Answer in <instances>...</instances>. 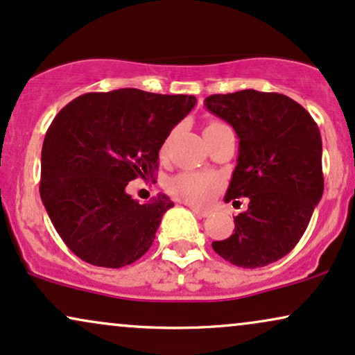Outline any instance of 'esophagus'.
<instances>
[{"label":"esophagus","mask_w":355,"mask_h":355,"mask_svg":"<svg viewBox=\"0 0 355 355\" xmlns=\"http://www.w3.org/2000/svg\"><path fill=\"white\" fill-rule=\"evenodd\" d=\"M191 211H193L196 216H200V218H205V216L210 215V211L208 210H200V208H196V207H191Z\"/></svg>","instance_id":"34e87169"}]
</instances>
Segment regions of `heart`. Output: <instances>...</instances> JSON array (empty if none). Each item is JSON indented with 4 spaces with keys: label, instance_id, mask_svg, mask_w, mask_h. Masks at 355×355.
Listing matches in <instances>:
<instances>
[{
    "label": "heart",
    "instance_id": "b5f03b06",
    "mask_svg": "<svg viewBox=\"0 0 355 355\" xmlns=\"http://www.w3.org/2000/svg\"><path fill=\"white\" fill-rule=\"evenodd\" d=\"M223 127H226L225 123L211 122L205 127L203 134H211V132L223 129ZM220 187V180L216 177H213V175L183 172L178 173L177 177H173L168 182V185H166V189H168L170 195L175 196V198L182 200L185 203L196 205V207H202V205H207L216 195Z\"/></svg>",
    "mask_w": 355,
    "mask_h": 355
}]
</instances>
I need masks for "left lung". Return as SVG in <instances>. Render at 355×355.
<instances>
[{
  "instance_id": "left-lung-1",
  "label": "left lung",
  "mask_w": 355,
  "mask_h": 355,
  "mask_svg": "<svg viewBox=\"0 0 355 355\" xmlns=\"http://www.w3.org/2000/svg\"><path fill=\"white\" fill-rule=\"evenodd\" d=\"M205 107L240 139L225 202L250 200L248 210L234 216L232 236L211 246L234 266H268L297 245L322 198L318 123L291 97L253 89L215 94L205 99Z\"/></svg>"
}]
</instances>
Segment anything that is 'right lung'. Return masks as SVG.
Instances as JSON below:
<instances>
[{
	"instance_id": "1",
	"label": "right lung",
	"mask_w": 355,
	"mask_h": 355,
	"mask_svg": "<svg viewBox=\"0 0 355 355\" xmlns=\"http://www.w3.org/2000/svg\"><path fill=\"white\" fill-rule=\"evenodd\" d=\"M195 104L193 96L127 87L84 94L55 115L42 144L40 193L83 261L122 268L147 253L173 202L160 193L140 205L125 187L153 177L165 139Z\"/></svg>"
}]
</instances>
